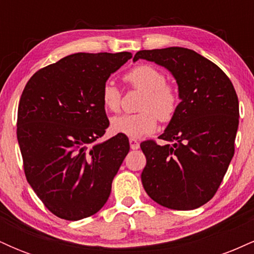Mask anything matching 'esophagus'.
Masks as SVG:
<instances>
[{"mask_svg":"<svg viewBox=\"0 0 254 254\" xmlns=\"http://www.w3.org/2000/svg\"><path fill=\"white\" fill-rule=\"evenodd\" d=\"M129 142H130V148H131V149H133V150L138 149V148H139V142L137 141L136 138H130Z\"/></svg>","mask_w":254,"mask_h":254,"instance_id":"obj_1","label":"esophagus"}]
</instances>
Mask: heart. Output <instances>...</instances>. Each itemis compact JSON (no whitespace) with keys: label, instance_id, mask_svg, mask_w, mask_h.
Returning <instances> with one entry per match:
<instances>
[{"label":"heart","instance_id":"obj_1","mask_svg":"<svg viewBox=\"0 0 254 254\" xmlns=\"http://www.w3.org/2000/svg\"><path fill=\"white\" fill-rule=\"evenodd\" d=\"M125 82L143 93L135 115L116 116L111 121L113 132L132 138L149 135L156 129L157 119L167 123L179 106V93L173 84L166 82L162 70L151 64H139L124 75ZM122 93L112 81H106L101 88V101L106 110L117 112L121 107Z\"/></svg>","mask_w":254,"mask_h":254}]
</instances>
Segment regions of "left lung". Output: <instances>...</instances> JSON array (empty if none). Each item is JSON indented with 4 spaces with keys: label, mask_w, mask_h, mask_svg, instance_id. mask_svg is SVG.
<instances>
[{
    "label": "left lung",
    "mask_w": 254,
    "mask_h": 254,
    "mask_svg": "<svg viewBox=\"0 0 254 254\" xmlns=\"http://www.w3.org/2000/svg\"><path fill=\"white\" fill-rule=\"evenodd\" d=\"M165 66L177 80L180 103L159 137L144 141L142 184L151 199L192 210L211 199L234 155L239 100L233 83L211 61L185 48L138 51L133 57Z\"/></svg>",
    "instance_id": "left-lung-1"
}]
</instances>
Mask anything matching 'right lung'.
Masks as SVG:
<instances>
[{"label":"right lung","mask_w":254,"mask_h":254,"mask_svg":"<svg viewBox=\"0 0 254 254\" xmlns=\"http://www.w3.org/2000/svg\"><path fill=\"white\" fill-rule=\"evenodd\" d=\"M130 52L74 54L38 70L17 109L26 179L44 205L68 221L98 212L129 153V139H97L109 127L101 88Z\"/></svg>","instance_id":"add662e5"}]
</instances>
